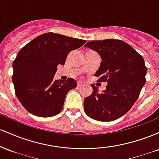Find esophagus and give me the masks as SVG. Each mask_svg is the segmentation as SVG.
Segmentation results:
<instances>
[{
	"instance_id": "obj_1",
	"label": "esophagus",
	"mask_w": 159,
	"mask_h": 159,
	"mask_svg": "<svg viewBox=\"0 0 159 159\" xmlns=\"http://www.w3.org/2000/svg\"><path fill=\"white\" fill-rule=\"evenodd\" d=\"M77 85H78V87H80V86L83 85V82L81 81H78V83H77Z\"/></svg>"
}]
</instances>
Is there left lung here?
I'll return each mask as SVG.
<instances>
[{
    "instance_id": "obj_1",
    "label": "left lung",
    "mask_w": 159,
    "mask_h": 159,
    "mask_svg": "<svg viewBox=\"0 0 159 159\" xmlns=\"http://www.w3.org/2000/svg\"><path fill=\"white\" fill-rule=\"evenodd\" d=\"M84 47L99 54L102 61L95 76L99 77L98 81L107 83L102 93L91 84L93 93L84 98V112L98 121L118 119L130 110L145 84L147 68L143 57L119 39L93 40Z\"/></svg>"
}]
</instances>
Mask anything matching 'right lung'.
<instances>
[{"label":"right lung","instance_id":"obj_1","mask_svg":"<svg viewBox=\"0 0 159 159\" xmlns=\"http://www.w3.org/2000/svg\"><path fill=\"white\" fill-rule=\"evenodd\" d=\"M85 40L54 33L42 34L23 47L12 63V80L18 99L30 114L40 117L55 116L62 111L66 96L77 87L76 81L54 79L58 65L65 64L71 51Z\"/></svg>","mask_w":159,"mask_h":159}]
</instances>
